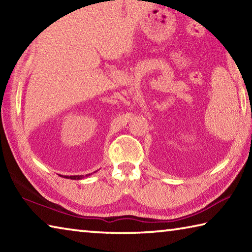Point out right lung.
<instances>
[{"label": "right lung", "mask_w": 252, "mask_h": 252, "mask_svg": "<svg viewBox=\"0 0 252 252\" xmlns=\"http://www.w3.org/2000/svg\"><path fill=\"white\" fill-rule=\"evenodd\" d=\"M92 173H89V174H85V176H64L63 178H66V179H71V180H81V179H84V178H88L89 176H91Z\"/></svg>", "instance_id": "obj_1"}]
</instances>
